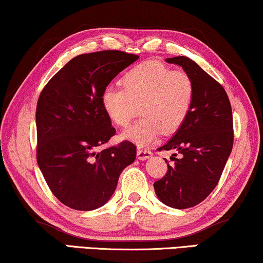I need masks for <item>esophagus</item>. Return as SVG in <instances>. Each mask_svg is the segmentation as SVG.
Masks as SVG:
<instances>
[{
  "mask_svg": "<svg viewBox=\"0 0 263 263\" xmlns=\"http://www.w3.org/2000/svg\"><path fill=\"white\" fill-rule=\"evenodd\" d=\"M152 157V152L149 149H144V148H139L138 149V159L146 160Z\"/></svg>",
  "mask_w": 263,
  "mask_h": 263,
  "instance_id": "esophagus-1",
  "label": "esophagus"
}]
</instances>
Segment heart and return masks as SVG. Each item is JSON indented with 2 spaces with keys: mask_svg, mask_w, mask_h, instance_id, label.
<instances>
[{
  "mask_svg": "<svg viewBox=\"0 0 263 263\" xmlns=\"http://www.w3.org/2000/svg\"><path fill=\"white\" fill-rule=\"evenodd\" d=\"M122 87L106 86L101 95L102 108L114 123L127 127L138 114L142 117L122 133V138L143 146L172 134L190 115L195 100V85L184 71L146 60L125 72Z\"/></svg>",
  "mask_w": 263,
  "mask_h": 263,
  "instance_id": "obj_1",
  "label": "heart"
}]
</instances>
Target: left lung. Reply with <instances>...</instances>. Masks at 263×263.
Returning <instances> with one entry per match:
<instances>
[{"label":"left lung","instance_id":"obj_1","mask_svg":"<svg viewBox=\"0 0 263 263\" xmlns=\"http://www.w3.org/2000/svg\"><path fill=\"white\" fill-rule=\"evenodd\" d=\"M192 78L195 100L184 124L159 151L178 152L165 177L154 182L167 206H196L214 191L233 149L234 124L230 101L223 86L187 57L167 58ZM167 162V160H166Z\"/></svg>","mask_w":263,"mask_h":263}]
</instances>
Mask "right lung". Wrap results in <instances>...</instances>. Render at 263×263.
Masks as SVG:
<instances>
[{"label":"right lung","instance_id":"add662e5","mask_svg":"<svg viewBox=\"0 0 263 263\" xmlns=\"http://www.w3.org/2000/svg\"><path fill=\"white\" fill-rule=\"evenodd\" d=\"M138 59L122 51L77 55L41 91L35 112L36 161L49 190L68 208L90 211L103 206L120 174L134 162L136 147L130 141L96 151L116 133L101 95Z\"/></svg>","mask_w":263,"mask_h":263}]
</instances>
